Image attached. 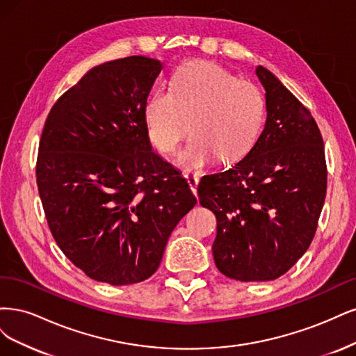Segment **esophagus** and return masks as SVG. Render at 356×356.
Returning <instances> with one entry per match:
<instances>
[{"instance_id": "34e87169", "label": "esophagus", "mask_w": 356, "mask_h": 356, "mask_svg": "<svg viewBox=\"0 0 356 356\" xmlns=\"http://www.w3.org/2000/svg\"><path fill=\"white\" fill-rule=\"evenodd\" d=\"M185 179L188 181V185L191 188V191L197 195V188H198V183H200V176L198 175H193V173H186Z\"/></svg>"}]
</instances>
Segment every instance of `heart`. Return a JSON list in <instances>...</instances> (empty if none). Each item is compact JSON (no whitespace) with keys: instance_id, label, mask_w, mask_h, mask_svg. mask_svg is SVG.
<instances>
[{"instance_id":"b5f03b06","label":"heart","mask_w":356,"mask_h":356,"mask_svg":"<svg viewBox=\"0 0 356 356\" xmlns=\"http://www.w3.org/2000/svg\"><path fill=\"white\" fill-rule=\"evenodd\" d=\"M265 115L266 100L257 84L204 60L181 65L170 91H156L145 106L149 137L161 154H175L192 131L179 156L188 170L207 167L216 158L231 163L247 154Z\"/></svg>"}]
</instances>
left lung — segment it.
<instances>
[{
    "label": "left lung",
    "mask_w": 356,
    "mask_h": 356,
    "mask_svg": "<svg viewBox=\"0 0 356 356\" xmlns=\"http://www.w3.org/2000/svg\"><path fill=\"white\" fill-rule=\"evenodd\" d=\"M256 75L266 90L265 129L232 168L204 176L202 207L217 219V269L241 282L272 281L311 245L325 201L323 136L307 108L266 67Z\"/></svg>",
    "instance_id": "left-lung-1"
}]
</instances>
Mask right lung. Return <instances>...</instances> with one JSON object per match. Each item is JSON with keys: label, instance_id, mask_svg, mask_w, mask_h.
Instances as JSON below:
<instances>
[{"label": "right lung", "instance_id": "right-lung-1", "mask_svg": "<svg viewBox=\"0 0 356 356\" xmlns=\"http://www.w3.org/2000/svg\"><path fill=\"white\" fill-rule=\"evenodd\" d=\"M163 63L130 56L95 66L53 105L37 185L54 241L87 277H152L170 234L197 198L152 151L145 106Z\"/></svg>", "mask_w": 356, "mask_h": 356}]
</instances>
